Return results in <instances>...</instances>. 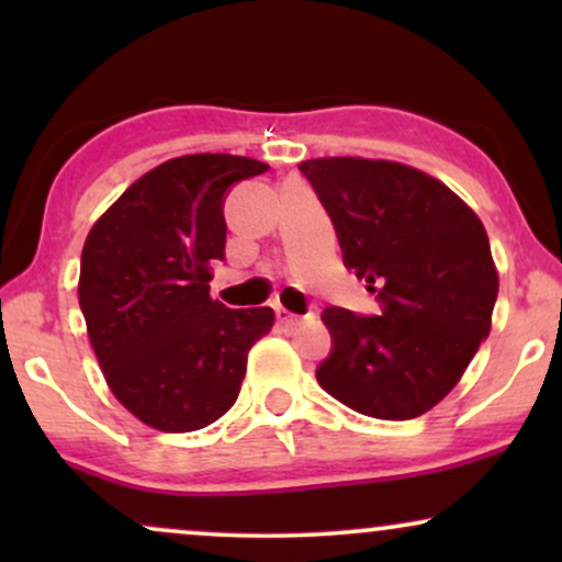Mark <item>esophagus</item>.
<instances>
[{
	"label": "esophagus",
	"instance_id": "esophagus-1",
	"mask_svg": "<svg viewBox=\"0 0 562 562\" xmlns=\"http://www.w3.org/2000/svg\"><path fill=\"white\" fill-rule=\"evenodd\" d=\"M274 317H277V322H280L282 327H288V330H293V327H299V325H301V317H299V314H290L288 308H282V306H277V308H274Z\"/></svg>",
	"mask_w": 562,
	"mask_h": 562
}]
</instances>
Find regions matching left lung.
Here are the masks:
<instances>
[{
  "instance_id": "left-lung-1",
  "label": "left lung",
  "mask_w": 562,
  "mask_h": 562,
  "mask_svg": "<svg viewBox=\"0 0 562 562\" xmlns=\"http://www.w3.org/2000/svg\"><path fill=\"white\" fill-rule=\"evenodd\" d=\"M364 277L378 314L327 306L333 338L317 380L378 420L434 409L492 330L499 277L481 218L447 184L391 160L314 158L299 166Z\"/></svg>"
}]
</instances>
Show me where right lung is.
Instances as JSON below:
<instances>
[{
  "label": "right lung",
  "mask_w": 562,
  "mask_h": 562,
  "mask_svg": "<svg viewBox=\"0 0 562 562\" xmlns=\"http://www.w3.org/2000/svg\"><path fill=\"white\" fill-rule=\"evenodd\" d=\"M269 166L198 153L147 171L89 232L79 303L113 396L150 428L187 434L235 404L248 351L274 312L209 295L224 261L229 187Z\"/></svg>",
  "instance_id": "obj_1"
}]
</instances>
